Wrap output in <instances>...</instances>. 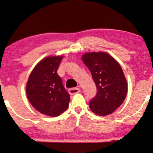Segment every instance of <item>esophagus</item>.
Wrapping results in <instances>:
<instances>
[{
  "mask_svg": "<svg viewBox=\"0 0 153 153\" xmlns=\"http://www.w3.org/2000/svg\"><path fill=\"white\" fill-rule=\"evenodd\" d=\"M80 92V88H71L69 89V93L70 94H75Z\"/></svg>",
  "mask_w": 153,
  "mask_h": 153,
  "instance_id": "obj_1",
  "label": "esophagus"
}]
</instances>
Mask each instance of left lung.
<instances>
[{"label":"left lung","mask_w":153,"mask_h":153,"mask_svg":"<svg viewBox=\"0 0 153 153\" xmlns=\"http://www.w3.org/2000/svg\"><path fill=\"white\" fill-rule=\"evenodd\" d=\"M82 61L89 68L97 89L89 102L92 112L99 116L111 114L126 97L128 84L120 64L105 52L86 53Z\"/></svg>","instance_id":"8db88e82"}]
</instances>
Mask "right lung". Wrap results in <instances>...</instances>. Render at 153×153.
Here are the masks:
<instances>
[{
  "instance_id": "add662e5",
  "label": "right lung",
  "mask_w": 153,
  "mask_h": 153,
  "mask_svg": "<svg viewBox=\"0 0 153 153\" xmlns=\"http://www.w3.org/2000/svg\"><path fill=\"white\" fill-rule=\"evenodd\" d=\"M63 56H48L40 61L30 72L26 94L32 106L41 114L57 117L67 109L70 97L57 70Z\"/></svg>"
}]
</instances>
